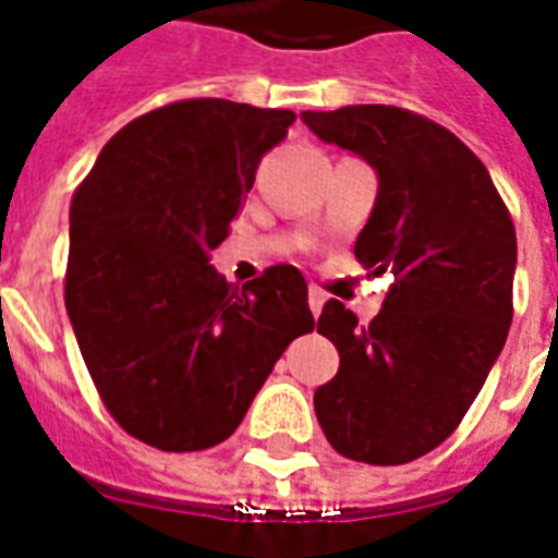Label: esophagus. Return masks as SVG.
<instances>
[{
  "label": "esophagus",
  "instance_id": "1",
  "mask_svg": "<svg viewBox=\"0 0 558 558\" xmlns=\"http://www.w3.org/2000/svg\"><path fill=\"white\" fill-rule=\"evenodd\" d=\"M307 301H311L313 316H319L322 304H325V292H322L319 287H311V292H307Z\"/></svg>",
  "mask_w": 558,
  "mask_h": 558
}]
</instances>
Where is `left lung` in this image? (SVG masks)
I'll use <instances>...</instances> for the list:
<instances>
[{"label":"left lung","instance_id":"left-lung-1","mask_svg":"<svg viewBox=\"0 0 558 558\" xmlns=\"http://www.w3.org/2000/svg\"><path fill=\"white\" fill-rule=\"evenodd\" d=\"M301 118L378 171L354 257L393 275L369 325L337 299L322 307L316 331L337 345L340 373L313 396L316 416L340 456L408 464L456 432L502 352L514 221L476 153L416 111L345 106Z\"/></svg>","mask_w":558,"mask_h":558}]
</instances>
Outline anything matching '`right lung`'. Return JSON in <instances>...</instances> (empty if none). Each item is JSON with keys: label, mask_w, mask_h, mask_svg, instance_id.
<instances>
[{"label": "right lung", "mask_w": 558, "mask_h": 558, "mask_svg": "<svg viewBox=\"0 0 558 558\" xmlns=\"http://www.w3.org/2000/svg\"><path fill=\"white\" fill-rule=\"evenodd\" d=\"M292 123L290 109L168 102L126 123L73 192L68 316L106 411L147 447H218L316 325L295 266L242 290L209 266Z\"/></svg>", "instance_id": "obj_1"}]
</instances>
